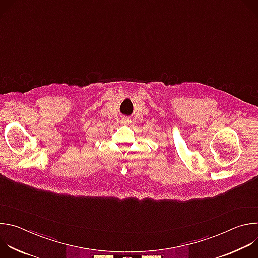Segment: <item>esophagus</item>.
Here are the masks:
<instances>
[{"label": "esophagus", "instance_id": "34e87169", "mask_svg": "<svg viewBox=\"0 0 258 258\" xmlns=\"http://www.w3.org/2000/svg\"><path fill=\"white\" fill-rule=\"evenodd\" d=\"M124 122H125V123H128V122H130V120H128V119H125V120H124Z\"/></svg>", "mask_w": 258, "mask_h": 258}]
</instances>
